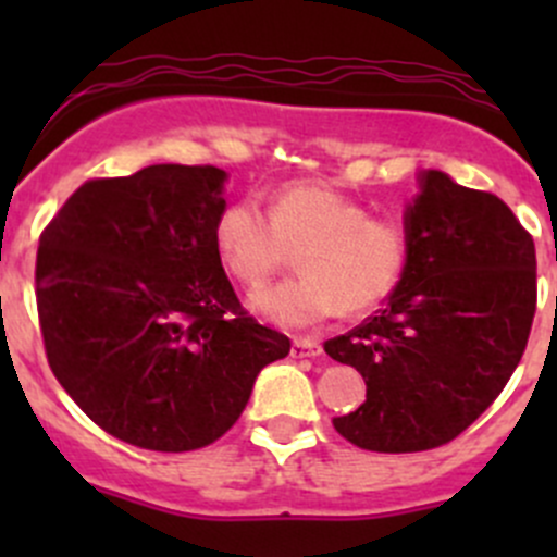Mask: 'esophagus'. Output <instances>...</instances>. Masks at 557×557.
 Listing matches in <instances>:
<instances>
[{
  "instance_id": "34e87169",
  "label": "esophagus",
  "mask_w": 557,
  "mask_h": 557,
  "mask_svg": "<svg viewBox=\"0 0 557 557\" xmlns=\"http://www.w3.org/2000/svg\"><path fill=\"white\" fill-rule=\"evenodd\" d=\"M320 352H323V347L314 339H301V336H296L294 345H290V356L294 358H318Z\"/></svg>"
}]
</instances>
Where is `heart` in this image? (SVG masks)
<instances>
[{"instance_id":"heart-1","label":"heart","mask_w":557,"mask_h":557,"mask_svg":"<svg viewBox=\"0 0 557 557\" xmlns=\"http://www.w3.org/2000/svg\"><path fill=\"white\" fill-rule=\"evenodd\" d=\"M215 250L237 283L256 290L294 263L301 274L252 296V310L285 329H307L339 312H367L391 296L407 267V234L372 218L361 201L318 180L280 185L269 215L237 199L215 218Z\"/></svg>"}]
</instances>
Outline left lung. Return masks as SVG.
Masks as SVG:
<instances>
[{"label": "left lung", "mask_w": 557, "mask_h": 557, "mask_svg": "<svg viewBox=\"0 0 557 557\" xmlns=\"http://www.w3.org/2000/svg\"><path fill=\"white\" fill-rule=\"evenodd\" d=\"M418 180L407 267L385 310L323 345L367 383V401L334 429L372 453L463 434L518 369L536 312V250L515 212L445 172Z\"/></svg>", "instance_id": "obj_1"}]
</instances>
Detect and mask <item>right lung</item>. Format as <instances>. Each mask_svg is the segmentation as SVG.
<instances>
[{
    "instance_id": "add662e5",
    "label": "right lung",
    "mask_w": 557,
    "mask_h": 557,
    "mask_svg": "<svg viewBox=\"0 0 557 557\" xmlns=\"http://www.w3.org/2000/svg\"><path fill=\"white\" fill-rule=\"evenodd\" d=\"M218 166L83 183L45 226L37 312L61 387L115 440L188 453L243 414L290 339L247 314L215 250Z\"/></svg>"
}]
</instances>
